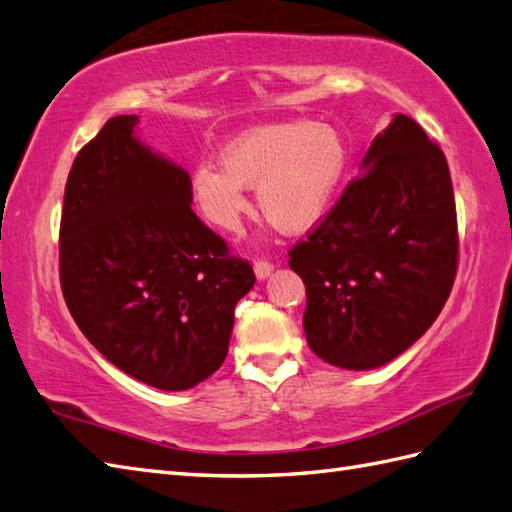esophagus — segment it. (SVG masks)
Instances as JSON below:
<instances>
[{
    "mask_svg": "<svg viewBox=\"0 0 512 512\" xmlns=\"http://www.w3.org/2000/svg\"><path fill=\"white\" fill-rule=\"evenodd\" d=\"M272 266L270 261H266V259H257L255 261V275H257V279H266V277H270V272H272Z\"/></svg>",
    "mask_w": 512,
    "mask_h": 512,
    "instance_id": "34e87169",
    "label": "esophagus"
}]
</instances>
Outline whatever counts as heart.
Listing matches in <instances>:
<instances>
[{
  "label": "heart",
  "mask_w": 512,
  "mask_h": 512,
  "mask_svg": "<svg viewBox=\"0 0 512 512\" xmlns=\"http://www.w3.org/2000/svg\"><path fill=\"white\" fill-rule=\"evenodd\" d=\"M351 163L347 139L323 122H281L248 128L220 152L222 170L192 172V198L213 227L237 233L251 211L244 187L257 185V205L285 233L312 231L340 194Z\"/></svg>",
  "instance_id": "1"
}]
</instances>
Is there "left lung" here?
<instances>
[{"instance_id":"1","label":"left lung","mask_w":512,"mask_h":512,"mask_svg":"<svg viewBox=\"0 0 512 512\" xmlns=\"http://www.w3.org/2000/svg\"><path fill=\"white\" fill-rule=\"evenodd\" d=\"M310 349L349 371L406 351L432 327L458 270L454 187L443 150L395 115L329 216L294 244Z\"/></svg>"}]
</instances>
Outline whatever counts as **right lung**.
I'll return each instance as SVG.
<instances>
[{"instance_id": "1", "label": "right lung", "mask_w": 512, "mask_h": 512, "mask_svg": "<svg viewBox=\"0 0 512 512\" xmlns=\"http://www.w3.org/2000/svg\"><path fill=\"white\" fill-rule=\"evenodd\" d=\"M102 126L71 165L58 268L69 314L106 360L152 388L187 390L222 366L253 266L192 211V178Z\"/></svg>"}]
</instances>
